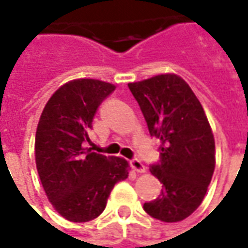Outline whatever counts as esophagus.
<instances>
[{"instance_id": "34e87169", "label": "esophagus", "mask_w": 248, "mask_h": 248, "mask_svg": "<svg viewBox=\"0 0 248 248\" xmlns=\"http://www.w3.org/2000/svg\"><path fill=\"white\" fill-rule=\"evenodd\" d=\"M129 164H131V167H132L137 172H145V171H146V167L143 166V163H142L139 158H132V160L129 161Z\"/></svg>"}]
</instances>
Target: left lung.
<instances>
[{
	"instance_id": "left-lung-1",
	"label": "left lung",
	"mask_w": 248,
	"mask_h": 248,
	"mask_svg": "<svg viewBox=\"0 0 248 248\" xmlns=\"http://www.w3.org/2000/svg\"><path fill=\"white\" fill-rule=\"evenodd\" d=\"M128 88L150 137L158 139L160 160L150 164V172L163 189L143 208L163 222L182 221L202 204L215 168L214 135L204 110L190 87L175 74L131 82Z\"/></svg>"
}]
</instances>
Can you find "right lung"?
I'll use <instances>...</instances> for the list:
<instances>
[{
    "label": "right lung",
    "instance_id": "add662e5",
    "mask_svg": "<svg viewBox=\"0 0 248 248\" xmlns=\"http://www.w3.org/2000/svg\"><path fill=\"white\" fill-rule=\"evenodd\" d=\"M116 87L81 78L62 85L48 100L35 132V164L55 210L73 222H88L105 210L114 185L128 176L124 158L87 148L92 120Z\"/></svg>",
    "mask_w": 248,
    "mask_h": 248
}]
</instances>
